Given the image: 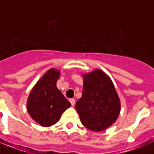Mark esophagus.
I'll use <instances>...</instances> for the list:
<instances>
[{"label":"esophagus","mask_w":154,"mask_h":154,"mask_svg":"<svg viewBox=\"0 0 154 154\" xmlns=\"http://www.w3.org/2000/svg\"><path fill=\"white\" fill-rule=\"evenodd\" d=\"M69 101H70V103H71L72 106H74V105H75V100H74V99H73V98L70 99Z\"/></svg>","instance_id":"34e87169"}]
</instances>
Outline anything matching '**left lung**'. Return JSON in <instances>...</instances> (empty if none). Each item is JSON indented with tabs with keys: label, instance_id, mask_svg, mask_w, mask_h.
<instances>
[{
	"label": "left lung",
	"instance_id": "obj_1",
	"mask_svg": "<svg viewBox=\"0 0 154 154\" xmlns=\"http://www.w3.org/2000/svg\"><path fill=\"white\" fill-rule=\"evenodd\" d=\"M82 97L75 108L82 125L92 131L100 132L111 126L121 111V102L109 77L101 69L83 75Z\"/></svg>",
	"mask_w": 154,
	"mask_h": 154
}]
</instances>
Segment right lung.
I'll return each mask as SVG.
<instances>
[{
	"label": "right lung",
	"mask_w": 154,
	"mask_h": 154,
	"mask_svg": "<svg viewBox=\"0 0 154 154\" xmlns=\"http://www.w3.org/2000/svg\"><path fill=\"white\" fill-rule=\"evenodd\" d=\"M59 77V70H48L32 88L28 98V112L42 126L49 127L56 124L62 112L71 106L69 101L57 88Z\"/></svg>",
	"instance_id": "add662e5"
}]
</instances>
